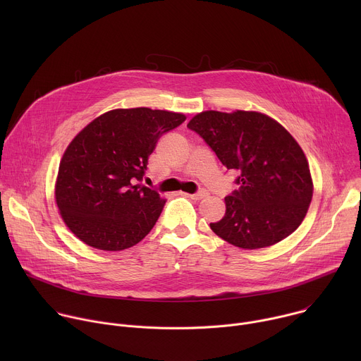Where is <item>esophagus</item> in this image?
Here are the masks:
<instances>
[{
	"mask_svg": "<svg viewBox=\"0 0 361 361\" xmlns=\"http://www.w3.org/2000/svg\"><path fill=\"white\" fill-rule=\"evenodd\" d=\"M207 194H209V192L205 191V190H200V191L195 192V194H185V195H188V197L192 198V200H201V198H204Z\"/></svg>",
	"mask_w": 361,
	"mask_h": 361,
	"instance_id": "obj_1",
	"label": "esophagus"
}]
</instances>
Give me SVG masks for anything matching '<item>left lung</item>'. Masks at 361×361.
<instances>
[{
  "label": "left lung",
  "instance_id": "left-lung-1",
  "mask_svg": "<svg viewBox=\"0 0 361 361\" xmlns=\"http://www.w3.org/2000/svg\"><path fill=\"white\" fill-rule=\"evenodd\" d=\"M187 127L200 134L240 185L224 198L226 214L212 230L227 243L255 250L273 245L304 220L313 178L302 148L274 118L259 111H201Z\"/></svg>",
  "mask_w": 361,
  "mask_h": 361
}]
</instances>
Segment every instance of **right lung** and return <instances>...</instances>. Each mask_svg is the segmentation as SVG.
Here are the masks:
<instances>
[{"label":"right lung","mask_w":361,"mask_h":361,"mask_svg":"<svg viewBox=\"0 0 361 361\" xmlns=\"http://www.w3.org/2000/svg\"><path fill=\"white\" fill-rule=\"evenodd\" d=\"M185 120L147 107L116 109L94 118L66 148L54 195L68 230L90 247L120 251L140 243L166 198L135 184L159 138Z\"/></svg>","instance_id":"right-lung-1"}]
</instances>
